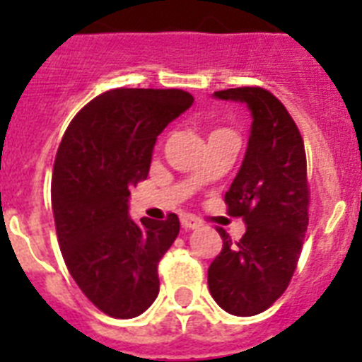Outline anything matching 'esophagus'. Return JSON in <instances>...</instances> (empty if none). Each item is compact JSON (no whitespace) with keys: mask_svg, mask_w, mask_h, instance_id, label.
<instances>
[{"mask_svg":"<svg viewBox=\"0 0 362 362\" xmlns=\"http://www.w3.org/2000/svg\"><path fill=\"white\" fill-rule=\"evenodd\" d=\"M182 227L186 229V231H193V229H199L201 227V221L192 218V216H182Z\"/></svg>","mask_w":362,"mask_h":362,"instance_id":"34e87169","label":"esophagus"}]
</instances>
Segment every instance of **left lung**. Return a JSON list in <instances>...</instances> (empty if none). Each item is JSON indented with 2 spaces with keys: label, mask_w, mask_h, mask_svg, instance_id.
I'll return each instance as SVG.
<instances>
[{
  "label": "left lung",
  "mask_w": 362,
  "mask_h": 362,
  "mask_svg": "<svg viewBox=\"0 0 362 362\" xmlns=\"http://www.w3.org/2000/svg\"><path fill=\"white\" fill-rule=\"evenodd\" d=\"M216 99L238 101L252 112L240 170L226 193L229 216H242L246 233L233 242L223 229L220 255L209 269V289L233 315L261 314L281 297L297 269L308 229L306 153L286 107L263 88H231Z\"/></svg>",
  "instance_id": "1"
}]
</instances>
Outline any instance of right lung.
Returning a JSON list of instances; mask_svg holds the SVG:
<instances>
[{
	"mask_svg": "<svg viewBox=\"0 0 362 362\" xmlns=\"http://www.w3.org/2000/svg\"><path fill=\"white\" fill-rule=\"evenodd\" d=\"M192 105L184 90H110L73 118L58 148L52 212L62 255L110 317H136L158 297V263L180 221L131 220L129 187L146 180L158 135Z\"/></svg>",
	"mask_w": 362,
	"mask_h": 362,
	"instance_id": "1",
	"label": "right lung"
}]
</instances>
